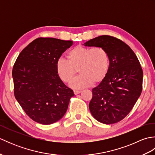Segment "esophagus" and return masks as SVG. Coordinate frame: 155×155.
<instances>
[{
	"mask_svg": "<svg viewBox=\"0 0 155 155\" xmlns=\"http://www.w3.org/2000/svg\"><path fill=\"white\" fill-rule=\"evenodd\" d=\"M81 92V91H79V90H74V93L76 95L78 94H79Z\"/></svg>",
	"mask_w": 155,
	"mask_h": 155,
	"instance_id": "obj_1",
	"label": "esophagus"
}]
</instances>
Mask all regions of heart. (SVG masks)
Wrapping results in <instances>:
<instances>
[{"label":"heart","instance_id":"heart-1","mask_svg":"<svg viewBox=\"0 0 155 155\" xmlns=\"http://www.w3.org/2000/svg\"><path fill=\"white\" fill-rule=\"evenodd\" d=\"M110 58L104 48H89L77 46L67 54V60L60 58L56 64L57 74L64 83H69L79 71L81 75L73 80L71 86L83 88L94 83H101L108 74Z\"/></svg>","mask_w":155,"mask_h":155}]
</instances>
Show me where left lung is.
Returning a JSON list of instances; mask_svg holds the SVG:
<instances>
[{
    "mask_svg": "<svg viewBox=\"0 0 155 155\" xmlns=\"http://www.w3.org/2000/svg\"><path fill=\"white\" fill-rule=\"evenodd\" d=\"M84 45L104 48L110 58L107 76L93 89L91 113L100 123H118L130 113L142 92L143 72L139 59L129 46L111 36H100Z\"/></svg>",
    "mask_w": 155,
    "mask_h": 155,
    "instance_id": "8db88e82",
    "label": "left lung"
}]
</instances>
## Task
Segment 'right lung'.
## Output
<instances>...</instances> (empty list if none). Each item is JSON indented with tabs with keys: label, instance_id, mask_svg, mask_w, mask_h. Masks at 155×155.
I'll return each mask as SVG.
<instances>
[{
	"label": "right lung",
	"instance_id": "1",
	"mask_svg": "<svg viewBox=\"0 0 155 155\" xmlns=\"http://www.w3.org/2000/svg\"><path fill=\"white\" fill-rule=\"evenodd\" d=\"M71 41L38 38L19 54L12 68L14 93L28 116L42 124L63 117L73 91L59 77L56 64Z\"/></svg>",
	"mask_w": 155,
	"mask_h": 155
}]
</instances>
